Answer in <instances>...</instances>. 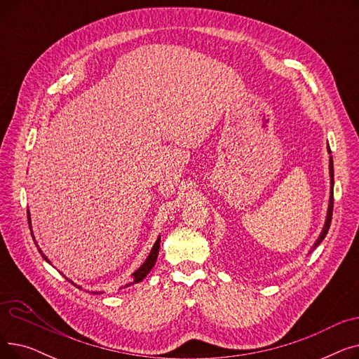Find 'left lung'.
<instances>
[{
    "label": "left lung",
    "mask_w": 359,
    "mask_h": 359,
    "mask_svg": "<svg viewBox=\"0 0 359 359\" xmlns=\"http://www.w3.org/2000/svg\"><path fill=\"white\" fill-rule=\"evenodd\" d=\"M329 153H330V148H329ZM330 201H329V210H327V217H326V222H325V227H323V230H322V233H320V236H318V238H317V241L314 243V246H313V249H316L320 243H322L323 240H325V237H326V234H327V231H329V227H330V222H332V215H333V184H334V173H333V158L330 157Z\"/></svg>",
    "instance_id": "1"
}]
</instances>
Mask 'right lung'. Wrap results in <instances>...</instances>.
<instances>
[{
    "instance_id": "1",
    "label": "right lung",
    "mask_w": 359,
    "mask_h": 359,
    "mask_svg": "<svg viewBox=\"0 0 359 359\" xmlns=\"http://www.w3.org/2000/svg\"><path fill=\"white\" fill-rule=\"evenodd\" d=\"M27 219H29V227H30V214L27 212ZM33 236V234H32ZM36 243V241H34ZM39 249V248H37ZM158 250H160V237L157 238V241H156V244L153 246V249H151V252H149V255H148V257L145 259V262L142 263V265L132 273V276H130V282L129 284L126 285V287H129V285H134V284H138V282H141L148 273H149V271L153 269V266L156 265V260H157V256H158ZM39 253L42 255V257L46 260V262H49L48 260V257L42 253V250L39 249ZM80 288V287H79ZM97 294V292H96Z\"/></svg>"
}]
</instances>
